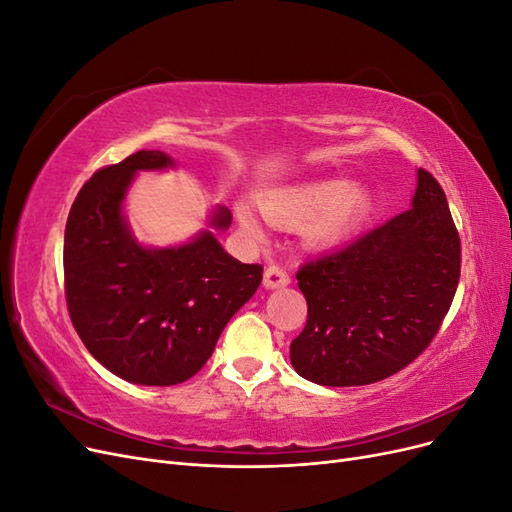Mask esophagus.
Returning <instances> with one entry per match:
<instances>
[{"label": "esophagus", "mask_w": 512, "mask_h": 512, "mask_svg": "<svg viewBox=\"0 0 512 512\" xmlns=\"http://www.w3.org/2000/svg\"><path fill=\"white\" fill-rule=\"evenodd\" d=\"M290 284V275L286 269L277 267V265H271L267 267L265 271V288L273 290V288H284Z\"/></svg>", "instance_id": "obj_1"}]
</instances>
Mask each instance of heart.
I'll return each instance as SVG.
<instances>
[{
	"label": "heart",
	"instance_id": "1",
	"mask_svg": "<svg viewBox=\"0 0 512 512\" xmlns=\"http://www.w3.org/2000/svg\"><path fill=\"white\" fill-rule=\"evenodd\" d=\"M260 205L273 224L297 226L307 220L305 239L314 245H327L363 224L371 211V194L363 185L329 179L269 190L262 194ZM235 209L241 226L252 235H260L262 224L254 209L245 203H237Z\"/></svg>",
	"mask_w": 512,
	"mask_h": 512
}]
</instances>
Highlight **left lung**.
Masks as SVG:
<instances>
[{
  "label": "left lung",
  "mask_w": 512,
  "mask_h": 512,
  "mask_svg": "<svg viewBox=\"0 0 512 512\" xmlns=\"http://www.w3.org/2000/svg\"><path fill=\"white\" fill-rule=\"evenodd\" d=\"M459 273L461 241L444 190L418 168L408 211L297 271L307 322L290 344L292 367L322 386L397 374L440 331Z\"/></svg>",
  "instance_id": "left-lung-1"
}]
</instances>
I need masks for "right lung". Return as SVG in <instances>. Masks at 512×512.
<instances>
[{
	"instance_id": "obj_1",
	"label": "right lung",
	"mask_w": 512,
	"mask_h": 512,
	"mask_svg": "<svg viewBox=\"0 0 512 512\" xmlns=\"http://www.w3.org/2000/svg\"><path fill=\"white\" fill-rule=\"evenodd\" d=\"M173 166L162 151H136L104 166L72 203L64 237L66 303L76 333L115 376L170 386L198 374L226 322L254 297L260 265L232 258L211 232L179 247L147 250L121 205L138 170ZM228 209L213 213L228 228Z\"/></svg>"
}]
</instances>
